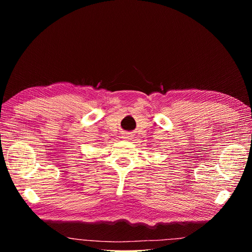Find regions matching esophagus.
Returning a JSON list of instances; mask_svg holds the SVG:
<instances>
[{"label": "esophagus", "mask_w": 252, "mask_h": 252, "mask_svg": "<svg viewBox=\"0 0 252 252\" xmlns=\"http://www.w3.org/2000/svg\"><path fill=\"white\" fill-rule=\"evenodd\" d=\"M133 138L132 134L130 132H124L123 133V139H126V140H131Z\"/></svg>", "instance_id": "esophagus-1"}]
</instances>
